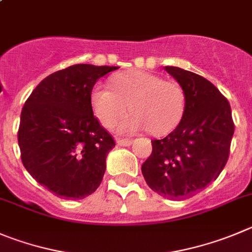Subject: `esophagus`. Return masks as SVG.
<instances>
[{
  "label": "esophagus",
  "mask_w": 252,
  "mask_h": 252,
  "mask_svg": "<svg viewBox=\"0 0 252 252\" xmlns=\"http://www.w3.org/2000/svg\"><path fill=\"white\" fill-rule=\"evenodd\" d=\"M131 143H133V140L130 139H117V145H119V147H129V145H131Z\"/></svg>",
  "instance_id": "obj_1"
}]
</instances>
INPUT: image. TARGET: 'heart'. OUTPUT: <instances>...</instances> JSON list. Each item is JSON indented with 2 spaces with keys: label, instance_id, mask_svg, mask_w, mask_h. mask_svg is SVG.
<instances>
[{
  "label": "heart",
  "instance_id": "b5f03b06",
  "mask_svg": "<svg viewBox=\"0 0 252 252\" xmlns=\"http://www.w3.org/2000/svg\"><path fill=\"white\" fill-rule=\"evenodd\" d=\"M113 89L97 84L91 94L93 112L105 128H113L128 113L118 130L133 134L148 129L164 135L179 126L187 107L183 87L145 70H129L112 79Z\"/></svg>",
  "mask_w": 252,
  "mask_h": 252
}]
</instances>
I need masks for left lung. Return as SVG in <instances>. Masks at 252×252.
<instances>
[{
  "mask_svg": "<svg viewBox=\"0 0 252 252\" xmlns=\"http://www.w3.org/2000/svg\"><path fill=\"white\" fill-rule=\"evenodd\" d=\"M164 69L183 87L187 107L169 135L152 140L142 173L150 189L166 199H187L216 180L230 153L234 121L229 100L211 82L179 67Z\"/></svg>",
  "mask_w": 252,
  "mask_h": 252,
  "instance_id": "left-lung-1",
  "label": "left lung"
}]
</instances>
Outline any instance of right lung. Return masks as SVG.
Returning <instances> with one entry per match:
<instances>
[{
  "instance_id": "obj_1",
  "label": "right lung",
  "mask_w": 252,
  "mask_h": 252,
  "mask_svg": "<svg viewBox=\"0 0 252 252\" xmlns=\"http://www.w3.org/2000/svg\"><path fill=\"white\" fill-rule=\"evenodd\" d=\"M119 67L74 64L52 73L31 93L21 112V159L37 183L63 199L97 190L105 159L115 147L92 109L94 84Z\"/></svg>"
}]
</instances>
